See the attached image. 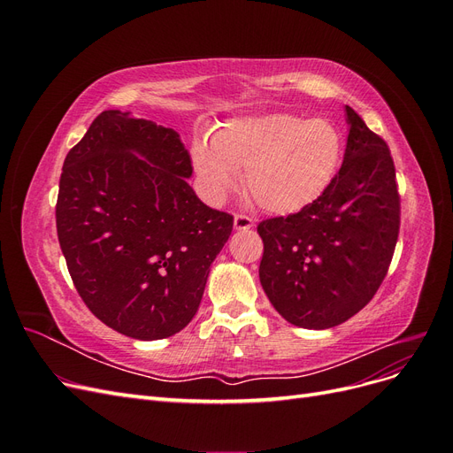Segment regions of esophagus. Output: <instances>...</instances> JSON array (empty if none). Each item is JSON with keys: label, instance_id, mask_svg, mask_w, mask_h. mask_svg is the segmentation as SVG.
I'll return each instance as SVG.
<instances>
[{"label": "esophagus", "instance_id": "obj_1", "mask_svg": "<svg viewBox=\"0 0 453 453\" xmlns=\"http://www.w3.org/2000/svg\"><path fill=\"white\" fill-rule=\"evenodd\" d=\"M234 228L240 232H245L253 228V221L248 215H234Z\"/></svg>", "mask_w": 453, "mask_h": 453}]
</instances>
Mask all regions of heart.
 Instances as JSON below:
<instances>
[{"instance_id":"b5f03b06","label":"heart","mask_w":453,"mask_h":453,"mask_svg":"<svg viewBox=\"0 0 453 453\" xmlns=\"http://www.w3.org/2000/svg\"><path fill=\"white\" fill-rule=\"evenodd\" d=\"M342 160V138L331 120L289 113L226 122L213 143L193 145V166L203 195L221 205L240 185L268 213L308 208L333 183Z\"/></svg>"}]
</instances>
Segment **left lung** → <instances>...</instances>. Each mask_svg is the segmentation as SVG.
I'll use <instances>...</instances> for the list:
<instances>
[{"label": "left lung", "mask_w": 453, "mask_h": 453, "mask_svg": "<svg viewBox=\"0 0 453 453\" xmlns=\"http://www.w3.org/2000/svg\"><path fill=\"white\" fill-rule=\"evenodd\" d=\"M344 162L308 208L258 225L260 285L295 326L323 331L361 311L386 278L399 236L389 149L346 105Z\"/></svg>", "instance_id": "8db88e82"}]
</instances>
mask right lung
<instances>
[{"mask_svg": "<svg viewBox=\"0 0 453 453\" xmlns=\"http://www.w3.org/2000/svg\"><path fill=\"white\" fill-rule=\"evenodd\" d=\"M181 135L107 109L67 153L57 228L88 310L135 340L173 336L195 318L234 219L211 210Z\"/></svg>", "mask_w": 453, "mask_h": 453, "instance_id": "add662e5", "label": "right lung"}]
</instances>
